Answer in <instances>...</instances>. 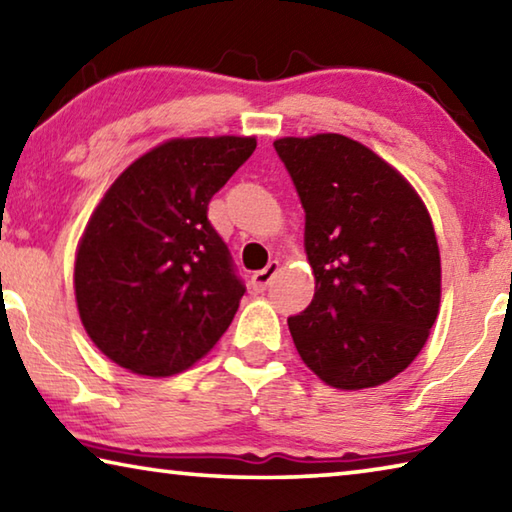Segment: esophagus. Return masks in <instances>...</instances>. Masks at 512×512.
I'll return each instance as SVG.
<instances>
[{
	"label": "esophagus",
	"instance_id": "1",
	"mask_svg": "<svg viewBox=\"0 0 512 512\" xmlns=\"http://www.w3.org/2000/svg\"><path fill=\"white\" fill-rule=\"evenodd\" d=\"M277 268H280V264L277 262H268L266 268H262V271H257L253 277H250V284H253L255 291H264L268 284H271V280L277 273Z\"/></svg>",
	"mask_w": 512,
	"mask_h": 512
}]
</instances>
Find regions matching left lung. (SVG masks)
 <instances>
[{
	"label": "left lung",
	"mask_w": 512,
	"mask_h": 512,
	"mask_svg": "<svg viewBox=\"0 0 512 512\" xmlns=\"http://www.w3.org/2000/svg\"><path fill=\"white\" fill-rule=\"evenodd\" d=\"M305 207L311 305L289 318L302 361L341 391L393 379L418 357L440 305L429 212L402 173L345 135L273 142Z\"/></svg>",
	"instance_id": "1"
}]
</instances>
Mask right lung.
<instances>
[{"label": "right lung", "mask_w": 512, "mask_h": 512, "mask_svg": "<svg viewBox=\"0 0 512 512\" xmlns=\"http://www.w3.org/2000/svg\"><path fill=\"white\" fill-rule=\"evenodd\" d=\"M255 137H189L144 153L112 183L76 253V305L94 345L146 377L187 370L214 348L246 293L207 219Z\"/></svg>", "instance_id": "add662e5"}]
</instances>
